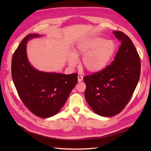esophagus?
<instances>
[{"mask_svg":"<svg viewBox=\"0 0 151 151\" xmlns=\"http://www.w3.org/2000/svg\"><path fill=\"white\" fill-rule=\"evenodd\" d=\"M83 80V76L81 75H78V82H82Z\"/></svg>","mask_w":151,"mask_h":151,"instance_id":"34e87169","label":"esophagus"}]
</instances>
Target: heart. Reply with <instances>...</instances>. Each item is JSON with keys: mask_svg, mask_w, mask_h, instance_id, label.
I'll return each instance as SVG.
<instances>
[{"mask_svg": "<svg viewBox=\"0 0 151 151\" xmlns=\"http://www.w3.org/2000/svg\"><path fill=\"white\" fill-rule=\"evenodd\" d=\"M116 46L113 41L106 40L101 37L86 39L78 43L76 52L77 55L84 56L82 67L89 72L95 73L103 69L114 56ZM77 62L75 54L69 57V63L74 66Z\"/></svg>", "mask_w": 151, "mask_h": 151, "instance_id": "1", "label": "heart"}]
</instances>
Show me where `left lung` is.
Wrapping results in <instances>:
<instances>
[{
  "mask_svg": "<svg viewBox=\"0 0 151 151\" xmlns=\"http://www.w3.org/2000/svg\"><path fill=\"white\" fill-rule=\"evenodd\" d=\"M113 33L121 43L114 61L104 69L84 76L85 98L96 114L111 117L129 103L139 80L140 57L130 37L122 32Z\"/></svg>",
  "mask_w": 151,
  "mask_h": 151,
  "instance_id": "obj_1",
  "label": "left lung"
}]
</instances>
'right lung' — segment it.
I'll return each mask as SVG.
<instances>
[{"mask_svg":"<svg viewBox=\"0 0 151 151\" xmlns=\"http://www.w3.org/2000/svg\"><path fill=\"white\" fill-rule=\"evenodd\" d=\"M39 34L23 38L12 56V76L19 97L36 116L47 118L56 114L78 82V74L45 73L30 65L27 56V42Z\"/></svg>","mask_w":151,"mask_h":151,"instance_id":"1","label":"right lung"}]
</instances>
